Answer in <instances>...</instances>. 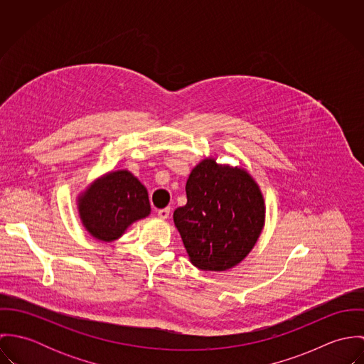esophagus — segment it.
Masks as SVG:
<instances>
[{
	"instance_id": "obj_1",
	"label": "esophagus",
	"mask_w": 364,
	"mask_h": 364,
	"mask_svg": "<svg viewBox=\"0 0 364 364\" xmlns=\"http://www.w3.org/2000/svg\"><path fill=\"white\" fill-rule=\"evenodd\" d=\"M169 213H171V208H161V210H158V217H159L161 220H166V218L169 217Z\"/></svg>"
}]
</instances>
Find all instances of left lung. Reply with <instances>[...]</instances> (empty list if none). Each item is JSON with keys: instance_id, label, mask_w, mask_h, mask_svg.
Listing matches in <instances>:
<instances>
[{"instance_id": "8db88e82", "label": "left lung", "mask_w": 364, "mask_h": 364, "mask_svg": "<svg viewBox=\"0 0 364 364\" xmlns=\"http://www.w3.org/2000/svg\"><path fill=\"white\" fill-rule=\"evenodd\" d=\"M186 198L173 211V223L193 266L224 272L250 255L264 227L266 206L247 168L206 156L188 178Z\"/></svg>"}]
</instances>
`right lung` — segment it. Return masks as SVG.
<instances>
[{
	"instance_id": "obj_1",
	"label": "right lung",
	"mask_w": 364,
	"mask_h": 364,
	"mask_svg": "<svg viewBox=\"0 0 364 364\" xmlns=\"http://www.w3.org/2000/svg\"><path fill=\"white\" fill-rule=\"evenodd\" d=\"M75 203L85 231L107 244L151 213L147 188L129 169L110 171L95 178L78 193Z\"/></svg>"
}]
</instances>
